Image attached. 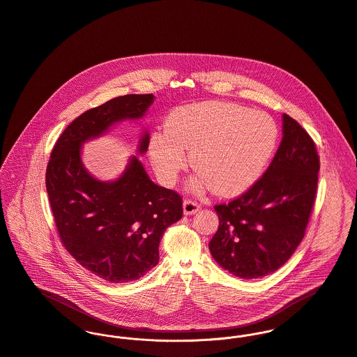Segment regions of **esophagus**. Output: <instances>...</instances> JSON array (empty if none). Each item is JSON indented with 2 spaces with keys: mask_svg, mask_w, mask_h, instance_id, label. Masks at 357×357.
Masks as SVG:
<instances>
[{
  "mask_svg": "<svg viewBox=\"0 0 357 357\" xmlns=\"http://www.w3.org/2000/svg\"><path fill=\"white\" fill-rule=\"evenodd\" d=\"M198 209H199V204H198L197 201L190 199V198L183 201V212H185V215H195L196 212H198Z\"/></svg>",
  "mask_w": 357,
  "mask_h": 357,
  "instance_id": "1",
  "label": "esophagus"
}]
</instances>
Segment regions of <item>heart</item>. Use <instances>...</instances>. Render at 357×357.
Masks as SVG:
<instances>
[{
    "instance_id": "b5f03b06",
    "label": "heart",
    "mask_w": 357,
    "mask_h": 357,
    "mask_svg": "<svg viewBox=\"0 0 357 357\" xmlns=\"http://www.w3.org/2000/svg\"><path fill=\"white\" fill-rule=\"evenodd\" d=\"M278 141L275 121L261 111L220 101L174 109L149 141V156L161 182L174 183L189 162L198 169L193 185L234 196L263 174Z\"/></svg>"
}]
</instances>
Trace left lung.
I'll list each match as a JSON object with an SVG mask.
<instances>
[{"label": "left lung", "instance_id": "obj_1", "mask_svg": "<svg viewBox=\"0 0 357 357\" xmlns=\"http://www.w3.org/2000/svg\"><path fill=\"white\" fill-rule=\"evenodd\" d=\"M319 168L314 139L283 114V138L266 172L241 196L215 205L219 227L209 242L213 259L245 279L280 268L305 236Z\"/></svg>", "mask_w": 357, "mask_h": 357}]
</instances>
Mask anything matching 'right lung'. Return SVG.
<instances>
[{
    "label": "right lung",
    "instance_id": "add662e5",
    "mask_svg": "<svg viewBox=\"0 0 357 357\" xmlns=\"http://www.w3.org/2000/svg\"><path fill=\"white\" fill-rule=\"evenodd\" d=\"M153 94H126L83 112L56 141L46 167V190L57 234L82 267L111 283L139 279L159 261L160 239L183 215L182 197L155 185L132 158L115 182L87 174L80 145L123 119H138ZM149 137L141 139L145 153Z\"/></svg>",
    "mask_w": 357,
    "mask_h": 357
}]
</instances>
